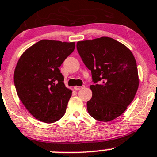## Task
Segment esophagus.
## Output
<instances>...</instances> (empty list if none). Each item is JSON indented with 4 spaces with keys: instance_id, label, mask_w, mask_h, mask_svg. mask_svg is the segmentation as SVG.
Returning a JSON list of instances; mask_svg holds the SVG:
<instances>
[{
    "instance_id": "obj_1",
    "label": "esophagus",
    "mask_w": 157,
    "mask_h": 157,
    "mask_svg": "<svg viewBox=\"0 0 157 157\" xmlns=\"http://www.w3.org/2000/svg\"><path fill=\"white\" fill-rule=\"evenodd\" d=\"M83 87H84V85H83V86H74V90H80V89H82Z\"/></svg>"
}]
</instances>
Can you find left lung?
Listing matches in <instances>:
<instances>
[{
    "label": "left lung",
    "mask_w": 157,
    "mask_h": 157,
    "mask_svg": "<svg viewBox=\"0 0 157 157\" xmlns=\"http://www.w3.org/2000/svg\"><path fill=\"white\" fill-rule=\"evenodd\" d=\"M77 49L94 83L90 86L93 96L86 103L89 114L103 122L118 118L133 101L139 86L132 52L109 37L78 42Z\"/></svg>",
    "instance_id": "8db88e82"
}]
</instances>
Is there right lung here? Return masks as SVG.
I'll use <instances>...</instances> for the list:
<instances>
[{"mask_svg": "<svg viewBox=\"0 0 157 157\" xmlns=\"http://www.w3.org/2000/svg\"><path fill=\"white\" fill-rule=\"evenodd\" d=\"M74 48L75 42L44 39L19 59L14 85L21 102L36 119L53 123L65 113L72 91L64 85L59 67Z\"/></svg>", "mask_w": 157, "mask_h": 157, "instance_id": "right-lung-1", "label": "right lung"}]
</instances>
